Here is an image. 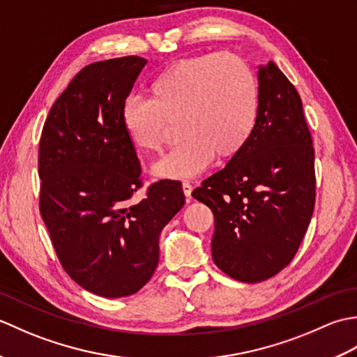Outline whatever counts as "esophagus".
Returning <instances> with one entry per match:
<instances>
[{
	"label": "esophagus",
	"mask_w": 357,
	"mask_h": 357,
	"mask_svg": "<svg viewBox=\"0 0 357 357\" xmlns=\"http://www.w3.org/2000/svg\"><path fill=\"white\" fill-rule=\"evenodd\" d=\"M183 190H184V195L187 196V199L192 198V190H193V185L188 183V181H184L183 183Z\"/></svg>",
	"instance_id": "34e87169"
}]
</instances>
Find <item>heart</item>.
Instances as JSON below:
<instances>
[{"label": "heart", "instance_id": "obj_1", "mask_svg": "<svg viewBox=\"0 0 357 357\" xmlns=\"http://www.w3.org/2000/svg\"><path fill=\"white\" fill-rule=\"evenodd\" d=\"M257 82L231 53L181 59L150 84V100L128 96L123 126L136 147L159 153L179 123L185 138L155 167L161 176L188 178L213 156L233 158L244 149L257 118Z\"/></svg>", "mask_w": 357, "mask_h": 357}]
</instances>
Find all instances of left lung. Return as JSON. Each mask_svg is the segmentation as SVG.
Returning <instances> with one entry per match:
<instances>
[{"label": "left lung", "mask_w": 357, "mask_h": 357, "mask_svg": "<svg viewBox=\"0 0 357 357\" xmlns=\"http://www.w3.org/2000/svg\"><path fill=\"white\" fill-rule=\"evenodd\" d=\"M257 79L252 136L192 193L213 211L215 264L248 284L291 262L316 201L313 139L298 90L273 61L259 66Z\"/></svg>", "instance_id": "8db88e82"}]
</instances>
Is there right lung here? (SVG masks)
I'll return each mask as SVG.
<instances>
[{
    "label": "right lung",
    "mask_w": 357,
    "mask_h": 357,
    "mask_svg": "<svg viewBox=\"0 0 357 357\" xmlns=\"http://www.w3.org/2000/svg\"><path fill=\"white\" fill-rule=\"evenodd\" d=\"M147 64L105 59L75 75L52 105L38 153L40 211L59 262L75 282L124 298L158 267L159 234L184 207L179 181L151 184L141 201V164L123 126V104Z\"/></svg>",
    "instance_id": "add662e5"
}]
</instances>
